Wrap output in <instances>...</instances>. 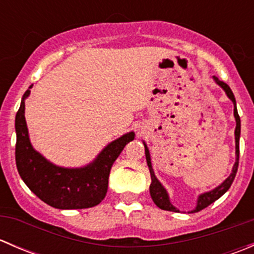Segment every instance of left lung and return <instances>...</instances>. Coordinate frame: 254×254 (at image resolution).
I'll return each mask as SVG.
<instances>
[{
	"label": "left lung",
	"mask_w": 254,
	"mask_h": 254,
	"mask_svg": "<svg viewBox=\"0 0 254 254\" xmlns=\"http://www.w3.org/2000/svg\"><path fill=\"white\" fill-rule=\"evenodd\" d=\"M214 81L221 87L222 89L225 91V93L227 94L230 99L234 103V115H235V119H236V129H235V140H236V162H235L234 168H232V172L231 175L227 177L219 187H216L215 189L212 190L206 191V193L200 194L198 196V201H196V206L195 209L191 210L190 212H198L200 210L205 209L206 206H209L210 204L214 203L215 200L220 198V196L224 195L229 188L231 187L232 182H234L235 177H236L237 173V168H238V158H240V135H241V120H240V115L237 113V107H236V99H235L234 93H232L231 88L229 87V84H226L225 82L220 81L216 76H212ZM145 145V155H146V161H147V166H148V170H150V175H151V184H150V194H151V198H152L153 203L156 204L160 209L162 210H167V211H175V212H179V210L177 209L176 206L172 205L170 200V196H168L167 190L165 189V187L160 183L157 178H156L155 172H153V168L152 165H151V157H150V151H148L147 146L146 143L143 142Z\"/></svg>",
	"instance_id": "obj_1"
}]
</instances>
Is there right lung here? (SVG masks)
Listing matches in <instances>:
<instances>
[{
    "label": "right lung",
    "mask_w": 254,
    "mask_h": 254,
    "mask_svg": "<svg viewBox=\"0 0 254 254\" xmlns=\"http://www.w3.org/2000/svg\"><path fill=\"white\" fill-rule=\"evenodd\" d=\"M29 94L30 89H27L16 115V165L20 178L40 200L56 209L98 205L108 190L113 163L125 145L134 140L135 134L130 131L108 143L96 160L84 167H59L49 162L30 143L24 117V101Z\"/></svg>",
    "instance_id": "obj_1"
}]
</instances>
